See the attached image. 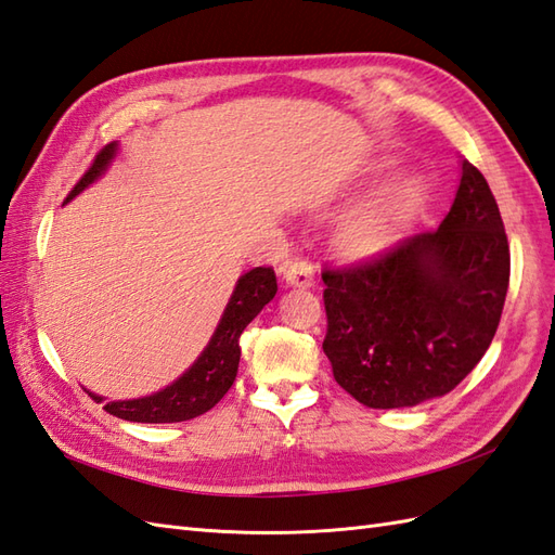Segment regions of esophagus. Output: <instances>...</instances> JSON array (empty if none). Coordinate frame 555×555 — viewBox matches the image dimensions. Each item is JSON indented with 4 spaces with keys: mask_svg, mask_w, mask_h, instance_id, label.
<instances>
[{
    "mask_svg": "<svg viewBox=\"0 0 555 555\" xmlns=\"http://www.w3.org/2000/svg\"><path fill=\"white\" fill-rule=\"evenodd\" d=\"M283 281H286V286L291 288H311L314 286V267L307 260L288 262L286 269H283Z\"/></svg>",
    "mask_w": 555,
    "mask_h": 555,
    "instance_id": "1",
    "label": "esophagus"
}]
</instances>
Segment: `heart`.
Segmentation results:
<instances>
[{
    "mask_svg": "<svg viewBox=\"0 0 555 555\" xmlns=\"http://www.w3.org/2000/svg\"><path fill=\"white\" fill-rule=\"evenodd\" d=\"M399 162H379L367 182L375 184L359 204L337 220L333 241L345 258L359 260L385 253L413 230L431 198V184L422 173H399Z\"/></svg>",
    "mask_w": 555,
    "mask_h": 555,
    "instance_id": "obj_1",
    "label": "heart"
}]
</instances>
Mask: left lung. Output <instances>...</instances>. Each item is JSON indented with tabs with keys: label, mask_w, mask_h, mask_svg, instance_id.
I'll return each mask as SVG.
<instances>
[{
	"label": "left lung",
	"mask_w": 555,
	"mask_h": 555,
	"mask_svg": "<svg viewBox=\"0 0 555 555\" xmlns=\"http://www.w3.org/2000/svg\"><path fill=\"white\" fill-rule=\"evenodd\" d=\"M508 267L500 208L488 180L464 159L438 230L367 264L323 272V351L337 385L379 410L452 391L492 343Z\"/></svg>",
	"instance_id": "1"
}]
</instances>
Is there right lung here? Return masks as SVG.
Wrapping results in <instances>:
<instances>
[{"label": "right lung", "instance_id": "obj_1", "mask_svg": "<svg viewBox=\"0 0 555 555\" xmlns=\"http://www.w3.org/2000/svg\"><path fill=\"white\" fill-rule=\"evenodd\" d=\"M119 154V142H109V145L95 156L89 173L83 176L77 188L69 192L65 198L73 202L77 194L89 190L95 180H101L112 162ZM276 295V276L272 267H255L250 272L241 274L236 286L230 295L222 317L212 331L208 345L198 353L196 361L184 371L178 379L170 382L168 387L154 391L150 396H138V399L126 401H109L105 410L126 422H142V424H170V422H184L208 413L222 396L230 391L234 385V377L238 371V337L244 333L246 325L260 314L267 302H272ZM87 393L95 403H103L105 396Z\"/></svg>", "mask_w": 555, "mask_h": 555}]
</instances>
